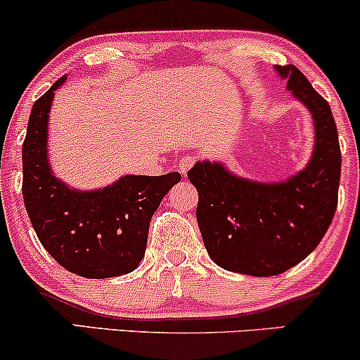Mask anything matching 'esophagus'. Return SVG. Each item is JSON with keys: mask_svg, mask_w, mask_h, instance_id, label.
<instances>
[{"mask_svg": "<svg viewBox=\"0 0 360 360\" xmlns=\"http://www.w3.org/2000/svg\"><path fill=\"white\" fill-rule=\"evenodd\" d=\"M194 160H196V157H193V155H184L183 159L179 160V164H177V169H179L181 174H186V172H188L189 169L193 167Z\"/></svg>", "mask_w": 360, "mask_h": 360, "instance_id": "esophagus-1", "label": "esophagus"}]
</instances>
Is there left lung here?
Listing matches in <instances>:
<instances>
[{"instance_id":"obj_1","label":"left lung","mask_w":360,"mask_h":360,"mask_svg":"<svg viewBox=\"0 0 360 360\" xmlns=\"http://www.w3.org/2000/svg\"><path fill=\"white\" fill-rule=\"evenodd\" d=\"M286 88L307 106L315 125L308 166L281 183L232 174L221 162L203 160L188 172L198 189L196 220L217 266L266 278L307 259L337 210L340 146L332 110L295 65H278Z\"/></svg>"}]
</instances>
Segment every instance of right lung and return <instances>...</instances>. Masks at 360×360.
I'll list each match as a JSON object with an SVG mask.
<instances>
[{
    "instance_id": "right-lung-1",
    "label": "right lung",
    "mask_w": 360,
    "mask_h": 360,
    "mask_svg": "<svg viewBox=\"0 0 360 360\" xmlns=\"http://www.w3.org/2000/svg\"><path fill=\"white\" fill-rule=\"evenodd\" d=\"M35 101L23 142V201L44 249L64 269L89 279L128 274L143 259L152 214L179 172L123 176L96 191H77L52 174L47 157L53 91Z\"/></svg>"
}]
</instances>
